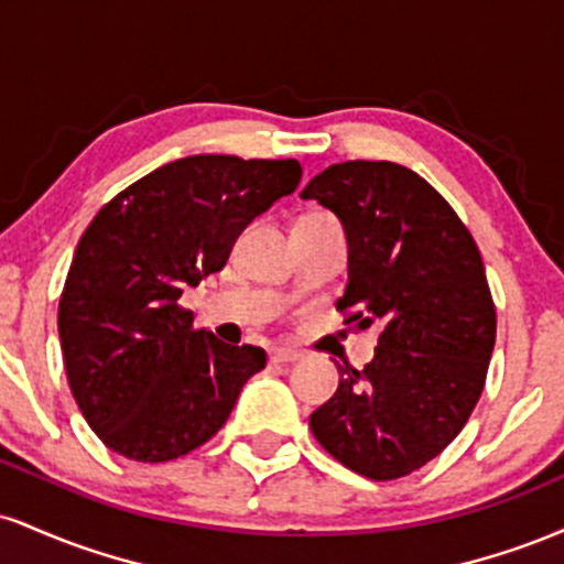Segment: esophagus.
Returning a JSON list of instances; mask_svg holds the SVG:
<instances>
[{
    "label": "esophagus",
    "instance_id": "obj_1",
    "mask_svg": "<svg viewBox=\"0 0 564 564\" xmlns=\"http://www.w3.org/2000/svg\"><path fill=\"white\" fill-rule=\"evenodd\" d=\"M300 358L302 352H296V349L291 347H275L273 352H270V360H273V364H296Z\"/></svg>",
    "mask_w": 564,
    "mask_h": 564
}]
</instances>
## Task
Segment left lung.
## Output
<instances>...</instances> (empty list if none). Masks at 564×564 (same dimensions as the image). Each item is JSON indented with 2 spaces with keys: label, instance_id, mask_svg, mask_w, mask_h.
<instances>
[{
  "label": "left lung",
  "instance_id": "8db88e82",
  "mask_svg": "<svg viewBox=\"0 0 564 564\" xmlns=\"http://www.w3.org/2000/svg\"><path fill=\"white\" fill-rule=\"evenodd\" d=\"M302 198L339 217L355 328H379L364 371L339 366L334 398L310 430L368 480H398L437 456L467 424L496 345V307L475 238L448 200L392 161H345L315 174Z\"/></svg>",
  "mask_w": 564,
  "mask_h": 564
}]
</instances>
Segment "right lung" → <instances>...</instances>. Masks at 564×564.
<instances>
[{"label":"right lung","instance_id":"add662e5","mask_svg":"<svg viewBox=\"0 0 564 564\" xmlns=\"http://www.w3.org/2000/svg\"><path fill=\"white\" fill-rule=\"evenodd\" d=\"M300 180L296 159L185 156L121 191L84 230L57 332L70 392L113 453L172 462L228 422L268 355L193 332L177 300L223 270L246 225Z\"/></svg>","mask_w":564,"mask_h":564}]
</instances>
